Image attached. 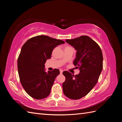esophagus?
<instances>
[{
  "instance_id": "34e87169",
  "label": "esophagus",
  "mask_w": 122,
  "mask_h": 122,
  "mask_svg": "<svg viewBox=\"0 0 122 122\" xmlns=\"http://www.w3.org/2000/svg\"><path fill=\"white\" fill-rule=\"evenodd\" d=\"M63 71L62 70H60V74H62L63 73Z\"/></svg>"
}]
</instances>
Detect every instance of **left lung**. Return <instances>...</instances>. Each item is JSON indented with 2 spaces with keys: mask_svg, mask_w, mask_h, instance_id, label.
Here are the masks:
<instances>
[{
  "mask_svg": "<svg viewBox=\"0 0 122 122\" xmlns=\"http://www.w3.org/2000/svg\"><path fill=\"white\" fill-rule=\"evenodd\" d=\"M66 42L76 50L73 64L80 73L74 76L64 71L66 80L63 83L64 94L72 100L85 97L97 83L103 69V54L97 42L86 36H82Z\"/></svg>",
  "mask_w": 122,
  "mask_h": 122,
  "instance_id": "1",
  "label": "left lung"
}]
</instances>
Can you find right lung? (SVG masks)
<instances>
[{
	"instance_id": "1",
	"label": "right lung",
	"mask_w": 122,
	"mask_h": 122,
	"mask_svg": "<svg viewBox=\"0 0 122 122\" xmlns=\"http://www.w3.org/2000/svg\"><path fill=\"white\" fill-rule=\"evenodd\" d=\"M64 41L47 36H38L29 39L21 49L18 59L20 81L25 91L31 97L43 99L49 95L59 69L45 71V64L51 58L53 49Z\"/></svg>"
}]
</instances>
